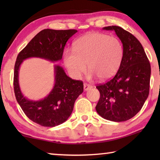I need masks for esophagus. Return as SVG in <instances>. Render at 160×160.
Instances as JSON below:
<instances>
[{
    "label": "esophagus",
    "instance_id": "1",
    "mask_svg": "<svg viewBox=\"0 0 160 160\" xmlns=\"http://www.w3.org/2000/svg\"><path fill=\"white\" fill-rule=\"evenodd\" d=\"M91 88H92V86H90V85H88V84L87 83L84 84V90H85V91H88L89 90H90Z\"/></svg>",
    "mask_w": 160,
    "mask_h": 160
}]
</instances>
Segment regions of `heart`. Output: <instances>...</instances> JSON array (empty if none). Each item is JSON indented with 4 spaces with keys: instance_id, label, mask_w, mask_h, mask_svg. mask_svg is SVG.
I'll use <instances>...</instances> for the list:
<instances>
[{
    "instance_id": "obj_1",
    "label": "heart",
    "mask_w": 160,
    "mask_h": 160,
    "mask_svg": "<svg viewBox=\"0 0 160 160\" xmlns=\"http://www.w3.org/2000/svg\"><path fill=\"white\" fill-rule=\"evenodd\" d=\"M74 51L67 50L64 63L70 75L80 78L87 69L89 76L107 80L113 77L120 68L123 48L118 38L99 32H90L78 39Z\"/></svg>"
}]
</instances>
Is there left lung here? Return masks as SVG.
<instances>
[{
  "label": "left lung",
  "mask_w": 160,
  "mask_h": 160,
  "mask_svg": "<svg viewBox=\"0 0 160 160\" xmlns=\"http://www.w3.org/2000/svg\"><path fill=\"white\" fill-rule=\"evenodd\" d=\"M122 42L123 56L112 79L96 88L100 98L97 112L107 120L121 122L139 112L148 97L151 67L142 44L133 35L118 26H109Z\"/></svg>",
  "instance_id": "left-lung-1"
}]
</instances>
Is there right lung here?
<instances>
[{
	"label": "right lung",
	"mask_w": 160,
	"mask_h": 160,
	"mask_svg": "<svg viewBox=\"0 0 160 160\" xmlns=\"http://www.w3.org/2000/svg\"><path fill=\"white\" fill-rule=\"evenodd\" d=\"M76 29L39 32L18 55L14 70V92L16 99L25 115L33 122L44 127H54L65 122L72 113L74 103L83 92V82L67 76L63 68L54 66L55 84L47 97L32 101L23 96L19 85V68L24 60L32 57L51 61L61 60L68 40Z\"/></svg>",
	"instance_id": "right-lung-1"
}]
</instances>
